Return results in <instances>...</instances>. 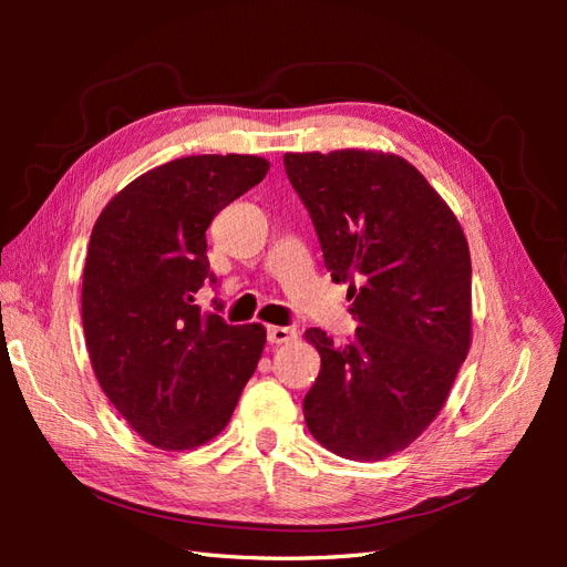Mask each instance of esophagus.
<instances>
[{"label": "esophagus", "instance_id": "obj_1", "mask_svg": "<svg viewBox=\"0 0 567 567\" xmlns=\"http://www.w3.org/2000/svg\"><path fill=\"white\" fill-rule=\"evenodd\" d=\"M296 329H290V326H267V340L271 346H284V342L296 340Z\"/></svg>", "mask_w": 567, "mask_h": 567}]
</instances>
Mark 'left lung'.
Segmentation results:
<instances>
[{"label":"left lung","mask_w":567,"mask_h":567,"mask_svg":"<svg viewBox=\"0 0 567 567\" xmlns=\"http://www.w3.org/2000/svg\"><path fill=\"white\" fill-rule=\"evenodd\" d=\"M284 165L359 321L348 346L305 333L321 354L305 423L342 458H388L435 421L468 354V241L450 205L394 153H286Z\"/></svg>","instance_id":"left-lung-1"}]
</instances>
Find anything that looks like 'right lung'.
Listing matches in <instances>:
<instances>
[{
    "mask_svg": "<svg viewBox=\"0 0 567 567\" xmlns=\"http://www.w3.org/2000/svg\"><path fill=\"white\" fill-rule=\"evenodd\" d=\"M267 169L238 153L169 161L115 194L92 229L82 271L92 369L120 416L158 450H194L225 431L260 362L265 326L203 312L196 293L217 284L205 229Z\"/></svg>",
    "mask_w": 567,
    "mask_h": 567,
    "instance_id": "add662e5",
    "label": "right lung"
}]
</instances>
